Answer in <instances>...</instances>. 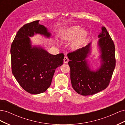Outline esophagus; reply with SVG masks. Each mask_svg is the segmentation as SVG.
<instances>
[{
    "instance_id": "obj_1",
    "label": "esophagus",
    "mask_w": 125,
    "mask_h": 125,
    "mask_svg": "<svg viewBox=\"0 0 125 125\" xmlns=\"http://www.w3.org/2000/svg\"><path fill=\"white\" fill-rule=\"evenodd\" d=\"M68 61H69L68 58L67 57L65 56L63 59V62L65 63H68Z\"/></svg>"
}]
</instances>
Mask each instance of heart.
<instances>
[{"mask_svg": "<svg viewBox=\"0 0 125 125\" xmlns=\"http://www.w3.org/2000/svg\"><path fill=\"white\" fill-rule=\"evenodd\" d=\"M88 33L86 30L81 29L79 26H73L68 28L60 36V39L63 41L69 42L74 39L70 45V48L76 51L84 43Z\"/></svg>", "mask_w": 125, "mask_h": 125, "instance_id": "heart-1", "label": "heart"}]
</instances>
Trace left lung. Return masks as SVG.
I'll use <instances>...</instances> for the list:
<instances>
[{"instance_id": "1", "label": "left lung", "mask_w": 125, "mask_h": 125, "mask_svg": "<svg viewBox=\"0 0 125 125\" xmlns=\"http://www.w3.org/2000/svg\"><path fill=\"white\" fill-rule=\"evenodd\" d=\"M96 42L100 66L95 69L87 59L91 54L92 43L67 55L70 61L71 84L75 92L82 95H93L107 87L115 68V45L106 29L101 28Z\"/></svg>"}]
</instances>
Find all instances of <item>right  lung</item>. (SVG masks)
<instances>
[{
    "label": "right lung",
    "mask_w": 125,
    "mask_h": 125,
    "mask_svg": "<svg viewBox=\"0 0 125 125\" xmlns=\"http://www.w3.org/2000/svg\"><path fill=\"white\" fill-rule=\"evenodd\" d=\"M40 20L26 24L18 31L11 44L12 73L26 92L38 94L50 86L57 68L63 64L64 55L51 54L41 45H32L30 37L40 34L47 39L52 33Z\"/></svg>",
    "instance_id": "right-lung-1"
}]
</instances>
